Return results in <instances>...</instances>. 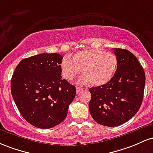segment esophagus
I'll list each match as a JSON object with an SVG mask.
<instances>
[{
	"instance_id": "34e87169",
	"label": "esophagus",
	"mask_w": 153,
	"mask_h": 153,
	"mask_svg": "<svg viewBox=\"0 0 153 153\" xmlns=\"http://www.w3.org/2000/svg\"><path fill=\"white\" fill-rule=\"evenodd\" d=\"M81 90H82V87H76V92H79Z\"/></svg>"
}]
</instances>
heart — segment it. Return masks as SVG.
I'll use <instances>...</instances> for the list:
<instances>
[{"mask_svg":"<svg viewBox=\"0 0 153 153\" xmlns=\"http://www.w3.org/2000/svg\"><path fill=\"white\" fill-rule=\"evenodd\" d=\"M118 66V59L114 53L98 49H86L74 54L73 60L65 57L61 64L63 76L71 81L83 71L85 76L81 83L90 82L98 87L111 80Z\"/></svg>","mask_w":153,"mask_h":153,"instance_id":"b5f03b06","label":"heart"}]
</instances>
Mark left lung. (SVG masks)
Returning <instances> with one entry per match:
<instances>
[{"label":"left lung","mask_w":153,"mask_h":153,"mask_svg":"<svg viewBox=\"0 0 153 153\" xmlns=\"http://www.w3.org/2000/svg\"><path fill=\"white\" fill-rule=\"evenodd\" d=\"M118 59L115 74L109 82L91 87L89 109L99 124L116 126L137 114L142 102L145 74L137 58L130 51L115 48Z\"/></svg>","instance_id":"obj_1"}]
</instances>
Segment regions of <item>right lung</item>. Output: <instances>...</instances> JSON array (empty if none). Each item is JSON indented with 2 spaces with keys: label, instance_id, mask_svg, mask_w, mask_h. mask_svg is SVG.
Segmentation results:
<instances>
[{
  "label": "right lung",
  "instance_id": "obj_1",
  "mask_svg": "<svg viewBox=\"0 0 153 153\" xmlns=\"http://www.w3.org/2000/svg\"><path fill=\"white\" fill-rule=\"evenodd\" d=\"M58 53H41L22 60L11 81V95L26 121L39 128L54 127L68 114L76 88L62 79Z\"/></svg>",
  "mask_w": 153,
  "mask_h": 153
}]
</instances>
